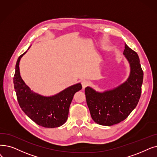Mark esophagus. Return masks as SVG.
Returning <instances> with one entry per match:
<instances>
[{
    "instance_id": "esophagus-1",
    "label": "esophagus",
    "mask_w": 157,
    "mask_h": 157,
    "mask_svg": "<svg viewBox=\"0 0 157 157\" xmlns=\"http://www.w3.org/2000/svg\"><path fill=\"white\" fill-rule=\"evenodd\" d=\"M81 85H82L83 88H85L88 85H89V82H88V81L86 79H83L81 81Z\"/></svg>"
}]
</instances>
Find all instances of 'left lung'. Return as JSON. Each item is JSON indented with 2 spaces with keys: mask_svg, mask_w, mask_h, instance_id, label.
Here are the masks:
<instances>
[{
  "mask_svg": "<svg viewBox=\"0 0 157 157\" xmlns=\"http://www.w3.org/2000/svg\"><path fill=\"white\" fill-rule=\"evenodd\" d=\"M123 54L130 66V74L121 85L103 92L85 88L86 103L95 122L112 126L128 117L137 106L141 94L143 71L137 53L125 44Z\"/></svg>",
  "mask_w": 157,
  "mask_h": 157,
  "instance_id": "8db88e82",
  "label": "left lung"
}]
</instances>
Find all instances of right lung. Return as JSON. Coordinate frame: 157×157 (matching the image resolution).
<instances>
[{
  "mask_svg": "<svg viewBox=\"0 0 157 157\" xmlns=\"http://www.w3.org/2000/svg\"><path fill=\"white\" fill-rule=\"evenodd\" d=\"M26 52L18 57L13 78L18 104L23 112L39 126L51 128L61 126L68 119L74 95L82 86L77 83L52 96H44L33 92L25 83L20 73V61Z\"/></svg>",
  "mask_w": 157,
  "mask_h": 157,
  "instance_id": "obj_1",
  "label": "right lung"
}]
</instances>
